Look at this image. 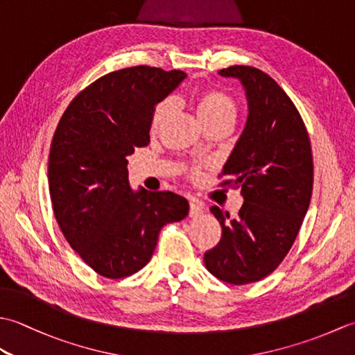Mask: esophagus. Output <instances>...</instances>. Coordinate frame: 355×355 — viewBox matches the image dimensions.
<instances>
[{
	"label": "esophagus",
	"instance_id": "obj_1",
	"mask_svg": "<svg viewBox=\"0 0 355 355\" xmlns=\"http://www.w3.org/2000/svg\"><path fill=\"white\" fill-rule=\"evenodd\" d=\"M202 214V205L197 200H191L189 201V216L195 218V216H200Z\"/></svg>",
	"mask_w": 355,
	"mask_h": 355
}]
</instances>
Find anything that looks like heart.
Returning <instances> with one entry per match:
<instances>
[{"mask_svg":"<svg viewBox=\"0 0 355 355\" xmlns=\"http://www.w3.org/2000/svg\"><path fill=\"white\" fill-rule=\"evenodd\" d=\"M195 107H197L198 116L201 117L202 122L207 126H214L216 123L223 122H233V119L236 116V102L232 96L227 93L220 92L215 88H202L195 94L193 97ZM173 110V103L171 99H164L160 103L155 105L150 116V132L157 134L162 130L166 120L169 119ZM184 171L187 177L191 180H198L201 177V168L200 166L189 164L184 166Z\"/></svg>","mask_w":355,"mask_h":355,"instance_id":"heart-1","label":"heart"}]
</instances>
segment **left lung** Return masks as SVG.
Instances as JSON below:
<instances>
[{"label":"left lung","instance_id":"obj_1","mask_svg":"<svg viewBox=\"0 0 355 355\" xmlns=\"http://www.w3.org/2000/svg\"><path fill=\"white\" fill-rule=\"evenodd\" d=\"M221 76L245 87L248 119L220 177L241 189L238 218L218 206L221 239L205 253L207 270L223 282L245 285L279 267L296 239L313 193V154L306 126L284 89L254 67L233 65Z\"/></svg>","mask_w":355,"mask_h":355}]
</instances>
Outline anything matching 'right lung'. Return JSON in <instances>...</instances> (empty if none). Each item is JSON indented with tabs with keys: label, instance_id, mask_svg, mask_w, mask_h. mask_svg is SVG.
<instances>
[{
	"label": "right lung",
	"instance_id": "right-lung-1",
	"mask_svg": "<svg viewBox=\"0 0 355 355\" xmlns=\"http://www.w3.org/2000/svg\"><path fill=\"white\" fill-rule=\"evenodd\" d=\"M186 78L137 65L111 71L74 97L49 155L53 212L65 239L97 275L122 279L153 256L164 224L189 212L169 191L132 192L126 157L149 143L150 116Z\"/></svg>",
	"mask_w": 355,
	"mask_h": 355
}]
</instances>
